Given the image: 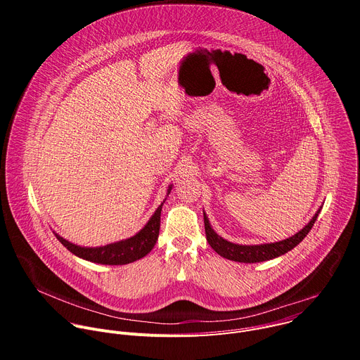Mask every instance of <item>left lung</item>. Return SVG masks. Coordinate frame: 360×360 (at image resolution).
I'll use <instances>...</instances> for the list:
<instances>
[{
    "label": "left lung",
    "instance_id": "obj_1",
    "mask_svg": "<svg viewBox=\"0 0 360 360\" xmlns=\"http://www.w3.org/2000/svg\"><path fill=\"white\" fill-rule=\"evenodd\" d=\"M322 207L316 211L314 218L307 222L297 233L289 236L288 239L274 242V243H261V245H239L229 242L219 236L211 226L210 219L207 214L203 212V222H205V233H207V240L211 245V248L225 259L235 261V262H243V264H256V262H265L269 259H275L281 255H285L290 249H293L296 245H299L303 238L309 233L312 229Z\"/></svg>",
    "mask_w": 360,
    "mask_h": 360
}]
</instances>
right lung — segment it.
<instances>
[{
  "instance_id": "1",
  "label": "right lung",
  "mask_w": 360,
  "mask_h": 360,
  "mask_svg": "<svg viewBox=\"0 0 360 360\" xmlns=\"http://www.w3.org/2000/svg\"><path fill=\"white\" fill-rule=\"evenodd\" d=\"M171 189H172V185L168 186L167 195H169ZM165 199L157 208V211L153 212V215L149 218L146 225L138 233L124 240L108 243L105 246L86 248V246L71 243L70 240L64 239L56 232L54 235L71 253L78 256V258H82L94 264H101V265H127L143 258V256H146L152 250V248L155 246L160 235L161 211H162V205Z\"/></svg>"
}]
</instances>
